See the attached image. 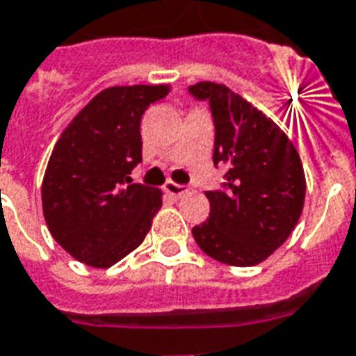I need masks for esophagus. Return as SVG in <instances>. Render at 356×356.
I'll return each instance as SVG.
<instances>
[{
    "instance_id": "esophagus-1",
    "label": "esophagus",
    "mask_w": 356,
    "mask_h": 356,
    "mask_svg": "<svg viewBox=\"0 0 356 356\" xmlns=\"http://www.w3.org/2000/svg\"><path fill=\"white\" fill-rule=\"evenodd\" d=\"M163 189H165V193H169L170 197H175V198H180L181 195H186V193H187L186 186L175 184V181H167Z\"/></svg>"
}]
</instances>
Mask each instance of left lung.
I'll list each match as a JSON object with an SVG mask.
<instances>
[{"label": "left lung", "instance_id": "1", "mask_svg": "<svg viewBox=\"0 0 356 356\" xmlns=\"http://www.w3.org/2000/svg\"><path fill=\"white\" fill-rule=\"evenodd\" d=\"M189 95L206 100L216 126L213 163L228 167L222 189L206 191L209 217L193 228L213 260L250 267L271 256L301 217L307 180L288 135L225 85L200 81Z\"/></svg>", "mask_w": 356, "mask_h": 356}]
</instances>
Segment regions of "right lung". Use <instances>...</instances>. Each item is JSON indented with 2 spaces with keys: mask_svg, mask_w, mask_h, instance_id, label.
Listing matches in <instances>:
<instances>
[{
  "mask_svg": "<svg viewBox=\"0 0 356 356\" xmlns=\"http://www.w3.org/2000/svg\"><path fill=\"white\" fill-rule=\"evenodd\" d=\"M169 85L109 87L57 140L42 181L44 219L78 261L106 269L143 243L161 208V191L131 184L143 161L140 118Z\"/></svg>",
  "mask_w": 356,
  "mask_h": 356,
  "instance_id": "obj_1",
  "label": "right lung"
}]
</instances>
